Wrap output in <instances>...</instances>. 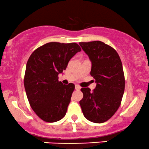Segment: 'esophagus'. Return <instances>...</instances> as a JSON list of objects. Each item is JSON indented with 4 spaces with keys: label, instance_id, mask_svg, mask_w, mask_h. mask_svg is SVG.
Listing matches in <instances>:
<instances>
[{
    "label": "esophagus",
    "instance_id": "1",
    "mask_svg": "<svg viewBox=\"0 0 149 149\" xmlns=\"http://www.w3.org/2000/svg\"><path fill=\"white\" fill-rule=\"evenodd\" d=\"M75 88H76V90H79L81 88H80V87L78 85H76V86H75Z\"/></svg>",
    "mask_w": 149,
    "mask_h": 149
}]
</instances>
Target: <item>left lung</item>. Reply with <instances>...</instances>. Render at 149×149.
<instances>
[{
  "mask_svg": "<svg viewBox=\"0 0 149 149\" xmlns=\"http://www.w3.org/2000/svg\"><path fill=\"white\" fill-rule=\"evenodd\" d=\"M92 64L90 74L96 88L91 92L82 88L83 97L80 105L83 115L95 123L106 122L113 116L120 105L125 90L123 64L117 52L102 41L79 42Z\"/></svg>",
  "mask_w": 149,
  "mask_h": 149,
  "instance_id": "8db88e82",
  "label": "left lung"
}]
</instances>
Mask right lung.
Wrapping results in <instances>:
<instances>
[{"label": "right lung", "instance_id": "add662e5", "mask_svg": "<svg viewBox=\"0 0 149 149\" xmlns=\"http://www.w3.org/2000/svg\"><path fill=\"white\" fill-rule=\"evenodd\" d=\"M80 51L75 42H51L36 49L29 58L24 80L26 94L32 109L42 120L57 122L66 115L75 85H63L58 75Z\"/></svg>", "mask_w": 149, "mask_h": 149}]
</instances>
